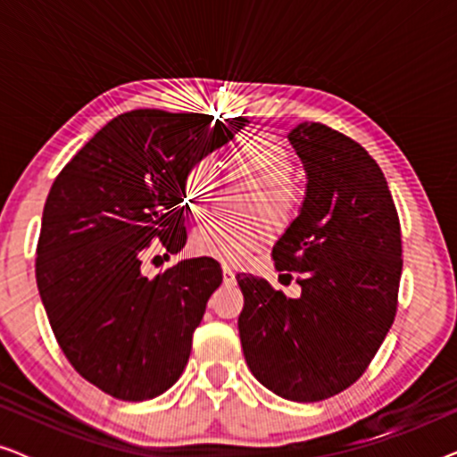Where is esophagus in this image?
<instances>
[{
	"label": "esophagus",
	"mask_w": 457,
	"mask_h": 457,
	"mask_svg": "<svg viewBox=\"0 0 457 457\" xmlns=\"http://www.w3.org/2000/svg\"><path fill=\"white\" fill-rule=\"evenodd\" d=\"M222 278L224 285H235V270L230 266H222Z\"/></svg>",
	"instance_id": "obj_1"
}]
</instances>
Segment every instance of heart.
I'll return each instance as SVG.
<instances>
[{
	"label": "heart",
	"instance_id": "heart-1",
	"mask_svg": "<svg viewBox=\"0 0 457 457\" xmlns=\"http://www.w3.org/2000/svg\"><path fill=\"white\" fill-rule=\"evenodd\" d=\"M230 166L253 185V193L243 204L245 214H262L274 227H287L297 216L302 191L291 180L293 158L278 141L255 137L230 152ZM216 187V166L210 158L193 162L183 180V197L193 214H202ZM266 227L260 218H210L193 230V252L227 264H237L260 245Z\"/></svg>",
	"mask_w": 457,
	"mask_h": 457
}]
</instances>
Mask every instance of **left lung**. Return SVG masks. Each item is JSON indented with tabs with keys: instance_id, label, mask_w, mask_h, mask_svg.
<instances>
[{
	"instance_id": "left-lung-1",
	"label": "left lung",
	"mask_w": 457,
	"mask_h": 457,
	"mask_svg": "<svg viewBox=\"0 0 457 457\" xmlns=\"http://www.w3.org/2000/svg\"><path fill=\"white\" fill-rule=\"evenodd\" d=\"M289 141L308 185L272 260L299 274L302 295L237 274L245 297L239 337L266 389L322 402L364 374L395 320L402 228L385 174L360 143L320 122L297 124Z\"/></svg>"
}]
</instances>
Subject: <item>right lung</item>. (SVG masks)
Instances as JSON below:
<instances>
[{
	"label": "right lung",
	"mask_w": 457,
	"mask_h": 457,
	"mask_svg": "<svg viewBox=\"0 0 457 457\" xmlns=\"http://www.w3.org/2000/svg\"><path fill=\"white\" fill-rule=\"evenodd\" d=\"M212 120L164 110L116 116L62 168L43 208L35 274L49 324L74 370L122 402L177 383L222 283L205 255L154 278L141 266L154 249L185 247L187 170L247 124Z\"/></svg>",
	"instance_id": "1"
}]
</instances>
